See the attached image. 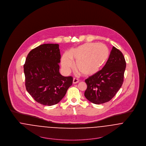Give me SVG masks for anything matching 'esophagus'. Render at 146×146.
<instances>
[{"mask_svg":"<svg viewBox=\"0 0 146 146\" xmlns=\"http://www.w3.org/2000/svg\"><path fill=\"white\" fill-rule=\"evenodd\" d=\"M72 82L73 84H77L79 82V80L76 79V78H74L72 80Z\"/></svg>","mask_w":146,"mask_h":146,"instance_id":"esophagus-1","label":"esophagus"}]
</instances>
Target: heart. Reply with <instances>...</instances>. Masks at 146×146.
Listing matches in <instances>:
<instances>
[{
  "label": "heart",
  "instance_id": "1",
  "mask_svg": "<svg viewBox=\"0 0 146 146\" xmlns=\"http://www.w3.org/2000/svg\"><path fill=\"white\" fill-rule=\"evenodd\" d=\"M110 55L109 48L103 43H85L65 53L61 58V65L68 72L76 62L80 72L85 76L96 74L106 64Z\"/></svg>",
  "mask_w": 146,
  "mask_h": 146
}]
</instances>
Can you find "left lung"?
Returning <instances> with one entry per match:
<instances>
[{
  "mask_svg": "<svg viewBox=\"0 0 146 146\" xmlns=\"http://www.w3.org/2000/svg\"><path fill=\"white\" fill-rule=\"evenodd\" d=\"M125 67L123 53L113 46L105 66L96 74L85 80L87 84L85 98L95 104L110 101L123 84Z\"/></svg>",
  "mask_w": 146,
  "mask_h": 146,
  "instance_id": "1",
  "label": "left lung"
}]
</instances>
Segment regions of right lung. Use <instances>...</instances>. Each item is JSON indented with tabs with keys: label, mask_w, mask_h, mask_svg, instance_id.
<instances>
[{
	"label": "right lung",
	"mask_w": 146,
	"mask_h": 146,
	"mask_svg": "<svg viewBox=\"0 0 146 146\" xmlns=\"http://www.w3.org/2000/svg\"><path fill=\"white\" fill-rule=\"evenodd\" d=\"M61 54L58 44H43L28 54L24 65L27 91L38 103L51 106L59 103L72 85V76L59 72Z\"/></svg>",
	"instance_id": "obj_1"
}]
</instances>
